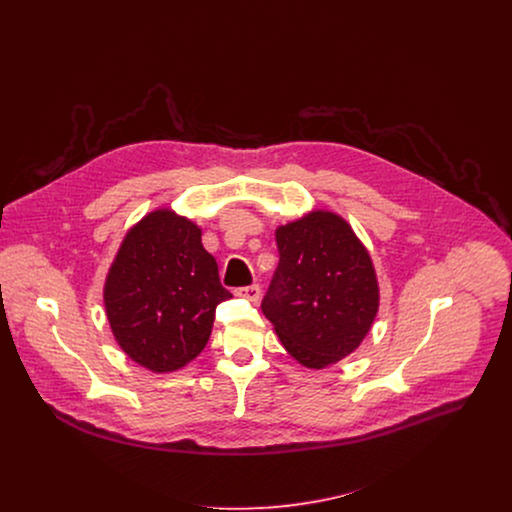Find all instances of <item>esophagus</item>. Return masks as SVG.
Listing matches in <instances>:
<instances>
[{"label": "esophagus", "instance_id": "1", "mask_svg": "<svg viewBox=\"0 0 512 512\" xmlns=\"http://www.w3.org/2000/svg\"><path fill=\"white\" fill-rule=\"evenodd\" d=\"M236 295H238V297H244V299H248V301H252V303H256V301L260 299V295H262V290H260V286H248V288L236 290Z\"/></svg>", "mask_w": 512, "mask_h": 512}]
</instances>
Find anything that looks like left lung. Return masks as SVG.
Segmentation results:
<instances>
[{"label":"left lung","instance_id":"obj_1","mask_svg":"<svg viewBox=\"0 0 512 512\" xmlns=\"http://www.w3.org/2000/svg\"><path fill=\"white\" fill-rule=\"evenodd\" d=\"M276 244L264 315L299 365L339 363L359 349L380 305L365 244L347 220L321 209L278 226Z\"/></svg>","mask_w":512,"mask_h":512}]
</instances>
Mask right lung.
Here are the masks:
<instances>
[{
    "label": "right lung",
    "instance_id": "1",
    "mask_svg": "<svg viewBox=\"0 0 512 512\" xmlns=\"http://www.w3.org/2000/svg\"><path fill=\"white\" fill-rule=\"evenodd\" d=\"M201 228L171 209H155L124 236L104 282V307L120 349L163 374L189 365L207 345L220 301L217 260Z\"/></svg>",
    "mask_w": 512,
    "mask_h": 512
}]
</instances>
